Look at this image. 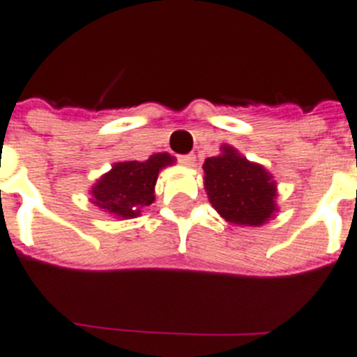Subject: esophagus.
I'll return each instance as SVG.
<instances>
[{"label": "esophagus", "instance_id": "34e87169", "mask_svg": "<svg viewBox=\"0 0 357 357\" xmlns=\"http://www.w3.org/2000/svg\"><path fill=\"white\" fill-rule=\"evenodd\" d=\"M178 162H181L182 166H193L195 155H178Z\"/></svg>", "mask_w": 357, "mask_h": 357}]
</instances>
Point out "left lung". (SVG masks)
<instances>
[{
  "label": "left lung",
  "instance_id": "obj_1",
  "mask_svg": "<svg viewBox=\"0 0 357 357\" xmlns=\"http://www.w3.org/2000/svg\"><path fill=\"white\" fill-rule=\"evenodd\" d=\"M220 149V155L206 158L202 166L211 206L229 224H266L278 211L276 182L266 167L249 162L233 146L224 144Z\"/></svg>",
  "mask_w": 357,
  "mask_h": 357
}]
</instances>
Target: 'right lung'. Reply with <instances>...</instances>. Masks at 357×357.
Listing matches in <instances>:
<instances>
[{
	"label": "right lung",
	"mask_w": 357,
	"mask_h": 357,
	"mask_svg": "<svg viewBox=\"0 0 357 357\" xmlns=\"http://www.w3.org/2000/svg\"><path fill=\"white\" fill-rule=\"evenodd\" d=\"M175 157L169 153H155L144 160H128L112 166L91 188V202L108 215L121 220L135 218L155 200V184L158 172L172 166Z\"/></svg>",
	"instance_id": "obj_1"
}]
</instances>
